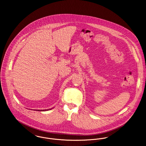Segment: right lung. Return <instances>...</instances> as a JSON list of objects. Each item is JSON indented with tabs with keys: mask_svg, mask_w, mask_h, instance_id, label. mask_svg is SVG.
I'll use <instances>...</instances> for the list:
<instances>
[{
	"mask_svg": "<svg viewBox=\"0 0 146 146\" xmlns=\"http://www.w3.org/2000/svg\"><path fill=\"white\" fill-rule=\"evenodd\" d=\"M51 109L52 108H50V109H47V110H35V111H48V110H51Z\"/></svg>",
	"mask_w": 146,
	"mask_h": 146,
	"instance_id": "add662e5",
	"label": "right lung"
}]
</instances>
